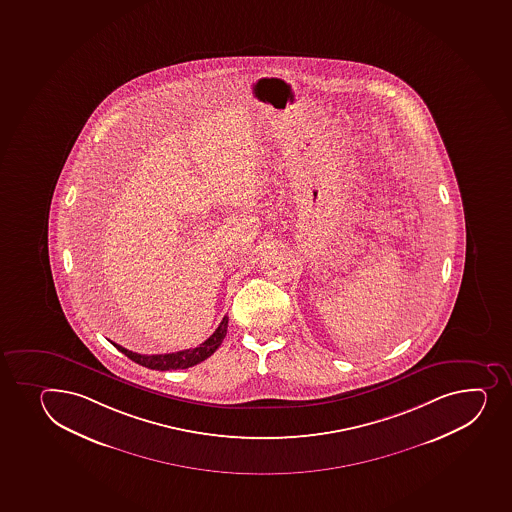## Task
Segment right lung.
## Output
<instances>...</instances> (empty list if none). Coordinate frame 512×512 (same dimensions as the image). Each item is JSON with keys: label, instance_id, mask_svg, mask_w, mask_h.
Masks as SVG:
<instances>
[{"label": "right lung", "instance_id": "1", "mask_svg": "<svg viewBox=\"0 0 512 512\" xmlns=\"http://www.w3.org/2000/svg\"><path fill=\"white\" fill-rule=\"evenodd\" d=\"M228 317H223L220 326L216 327V331L206 339L205 343L196 346L193 349H185L178 353L169 354H137L132 353L129 349L122 348L119 344L112 343L121 353L126 354L127 358L132 359L134 363L146 366L149 369H158V371H168V369H186L195 366V364L210 358L216 349L220 348L223 339L227 336Z\"/></svg>", "mask_w": 512, "mask_h": 512}]
</instances>
